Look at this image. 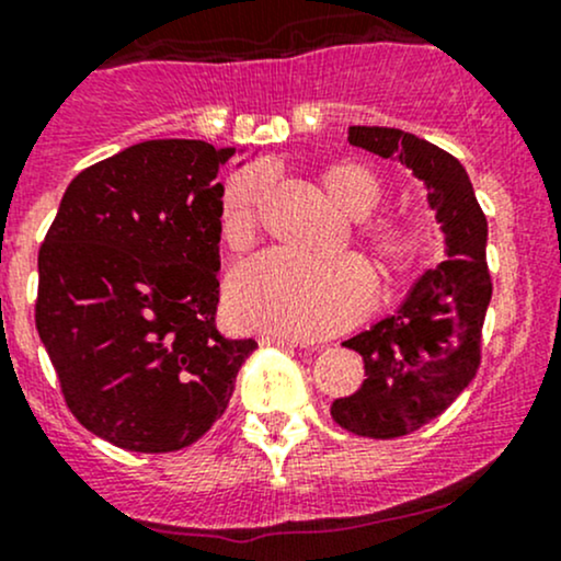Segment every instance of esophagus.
Masks as SVG:
<instances>
[{
  "instance_id": "1",
  "label": "esophagus",
  "mask_w": 561,
  "mask_h": 561,
  "mask_svg": "<svg viewBox=\"0 0 561 561\" xmlns=\"http://www.w3.org/2000/svg\"><path fill=\"white\" fill-rule=\"evenodd\" d=\"M262 345H278V347H302V342L294 340V336H280V334H262Z\"/></svg>"
}]
</instances>
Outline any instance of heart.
Instances as JSON below:
<instances>
[{"label":"heart","instance_id":"obj_1","mask_svg":"<svg viewBox=\"0 0 561 561\" xmlns=\"http://www.w3.org/2000/svg\"><path fill=\"white\" fill-rule=\"evenodd\" d=\"M323 195L340 214L364 219L382 201V184L358 162H331L318 173ZM267 190L262 168H243L225 184L219 230L227 249L254 240L256 210ZM360 243L375 259L382 280L393 283L414 267L423 232L407 219H377L360 227ZM375 297V278L355 256L312 262L280 251L249 259L227 280V312L240 329L316 340L353 327Z\"/></svg>","mask_w":561,"mask_h":561}]
</instances>
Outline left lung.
Returning a JSON list of instances; mask_svg holds the SVG:
<instances>
[{
	"instance_id": "left-lung-1",
	"label": "left lung",
	"mask_w": 561,
	"mask_h": 561,
	"mask_svg": "<svg viewBox=\"0 0 561 561\" xmlns=\"http://www.w3.org/2000/svg\"><path fill=\"white\" fill-rule=\"evenodd\" d=\"M353 147L399 160L427 190L444 232V262L412 286L399 310L342 342L364 355V385L331 403L336 425L355 436L399 438L431 423L471 385L481 327L492 299L486 216L460 160L399 128L353 125Z\"/></svg>"
}]
</instances>
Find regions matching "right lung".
<instances>
[{"label":"right lung","mask_w":561,"mask_h":561,"mask_svg":"<svg viewBox=\"0 0 561 561\" xmlns=\"http://www.w3.org/2000/svg\"><path fill=\"white\" fill-rule=\"evenodd\" d=\"M234 154L158 138L85 168L39 249L37 331L66 407L128 451L195 444L254 340L216 331L219 168Z\"/></svg>","instance_id":"add662e5"}]
</instances>
